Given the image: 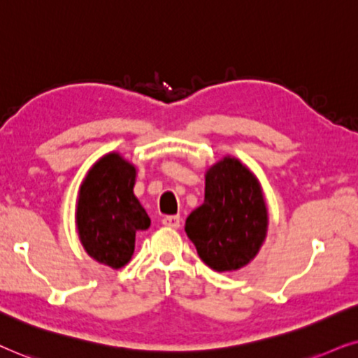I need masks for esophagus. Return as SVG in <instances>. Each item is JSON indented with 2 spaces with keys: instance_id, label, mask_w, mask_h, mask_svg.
Returning a JSON list of instances; mask_svg holds the SVG:
<instances>
[{
  "instance_id": "esophagus-1",
  "label": "esophagus",
  "mask_w": 358,
  "mask_h": 358,
  "mask_svg": "<svg viewBox=\"0 0 358 358\" xmlns=\"http://www.w3.org/2000/svg\"><path fill=\"white\" fill-rule=\"evenodd\" d=\"M162 224L166 227L178 229L180 224H182V219H180V216H164V219H162Z\"/></svg>"
}]
</instances>
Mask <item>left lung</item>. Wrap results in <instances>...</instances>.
Instances as JSON below:
<instances>
[{"label": "left lung", "mask_w": 358, "mask_h": 358, "mask_svg": "<svg viewBox=\"0 0 358 358\" xmlns=\"http://www.w3.org/2000/svg\"><path fill=\"white\" fill-rule=\"evenodd\" d=\"M266 221L257 178L239 160L226 157L208 170L204 203L187 217L185 232L209 268L231 271L257 255Z\"/></svg>", "instance_id": "8db88e82"}]
</instances>
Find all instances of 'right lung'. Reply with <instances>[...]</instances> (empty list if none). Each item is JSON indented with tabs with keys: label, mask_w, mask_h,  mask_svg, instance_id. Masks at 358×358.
I'll return each instance as SVG.
<instances>
[{
	"label": "right lung",
	"mask_w": 358,
	"mask_h": 358,
	"mask_svg": "<svg viewBox=\"0 0 358 358\" xmlns=\"http://www.w3.org/2000/svg\"><path fill=\"white\" fill-rule=\"evenodd\" d=\"M136 169L117 154L93 165L80 188L76 226L90 257L121 268L131 260L136 236L150 227V219L134 196Z\"/></svg>",
	"instance_id": "add662e5"
}]
</instances>
